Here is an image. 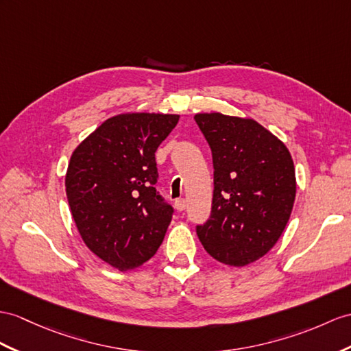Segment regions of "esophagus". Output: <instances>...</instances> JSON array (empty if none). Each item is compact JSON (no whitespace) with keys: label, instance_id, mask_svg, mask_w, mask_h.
Listing matches in <instances>:
<instances>
[{"label":"esophagus","instance_id":"esophagus-1","mask_svg":"<svg viewBox=\"0 0 351 351\" xmlns=\"http://www.w3.org/2000/svg\"><path fill=\"white\" fill-rule=\"evenodd\" d=\"M174 205H176V208H177V211H183V210L186 208V205H187V201H186L184 198H180V199H176Z\"/></svg>","mask_w":351,"mask_h":351}]
</instances>
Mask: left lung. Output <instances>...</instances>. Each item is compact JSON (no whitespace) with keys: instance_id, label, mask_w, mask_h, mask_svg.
Returning <instances> with one entry per match:
<instances>
[{"instance_id":"obj_1","label":"left lung","mask_w":351,"mask_h":351,"mask_svg":"<svg viewBox=\"0 0 351 351\" xmlns=\"http://www.w3.org/2000/svg\"><path fill=\"white\" fill-rule=\"evenodd\" d=\"M215 167L210 219L196 226L208 254L230 267L261 259L287 225L296 195L287 147L253 119L195 114Z\"/></svg>"}]
</instances>
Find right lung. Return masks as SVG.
Instances as JSON below:
<instances>
[{
	"label": "right lung",
	"mask_w": 351,
	"mask_h": 351,
	"mask_svg": "<svg viewBox=\"0 0 351 351\" xmlns=\"http://www.w3.org/2000/svg\"><path fill=\"white\" fill-rule=\"evenodd\" d=\"M178 117H110L77 146L68 164L65 191L77 230L92 253L121 271L147 262L173 219V207L155 187V152Z\"/></svg>",
	"instance_id": "right-lung-1"
}]
</instances>
